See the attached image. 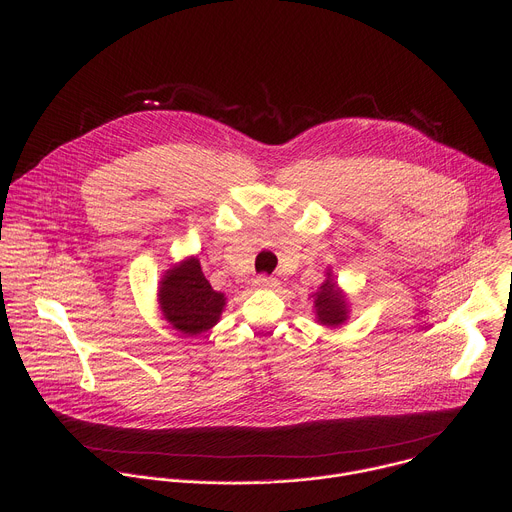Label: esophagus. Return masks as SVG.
<instances>
[{"instance_id": "esophagus-1", "label": "esophagus", "mask_w": 512, "mask_h": 512, "mask_svg": "<svg viewBox=\"0 0 512 512\" xmlns=\"http://www.w3.org/2000/svg\"><path fill=\"white\" fill-rule=\"evenodd\" d=\"M275 285H277V279L269 277V275H259L255 279V287H259V289H273Z\"/></svg>"}]
</instances>
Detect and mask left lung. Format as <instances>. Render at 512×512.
Returning a JSON list of instances; mask_svg holds the SVG:
<instances>
[{"label":"left lung","mask_w":512,"mask_h":512,"mask_svg":"<svg viewBox=\"0 0 512 512\" xmlns=\"http://www.w3.org/2000/svg\"><path fill=\"white\" fill-rule=\"evenodd\" d=\"M326 281L320 285V289L312 296L314 298V310H316V320L322 326L338 328L348 320V302L346 296L342 294V289L336 285L332 279V273H326Z\"/></svg>","instance_id":"1"}]
</instances>
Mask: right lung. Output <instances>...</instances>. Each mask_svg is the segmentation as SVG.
<instances>
[{
  "instance_id": "add662e5",
  "label": "right lung",
  "mask_w": 512,
  "mask_h": 512,
  "mask_svg": "<svg viewBox=\"0 0 512 512\" xmlns=\"http://www.w3.org/2000/svg\"><path fill=\"white\" fill-rule=\"evenodd\" d=\"M158 304L164 320L186 336L210 330L225 310L227 298L214 291L202 273L200 261L188 257L170 267L158 287Z\"/></svg>"
}]
</instances>
